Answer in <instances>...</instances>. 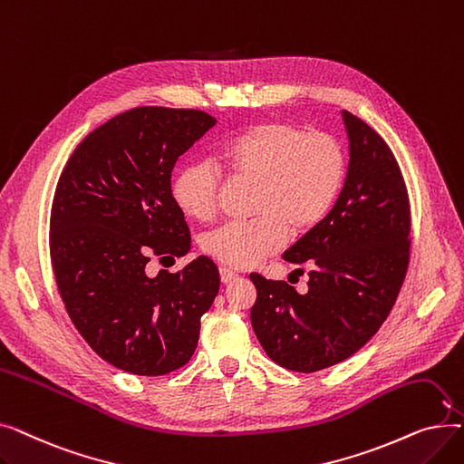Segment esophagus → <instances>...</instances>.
Here are the masks:
<instances>
[{
    "label": "esophagus",
    "mask_w": 464,
    "mask_h": 464,
    "mask_svg": "<svg viewBox=\"0 0 464 464\" xmlns=\"http://www.w3.org/2000/svg\"><path fill=\"white\" fill-rule=\"evenodd\" d=\"M235 278H237V275L231 269H227V266H219V280H222L224 284H227Z\"/></svg>",
    "instance_id": "1"
}]
</instances>
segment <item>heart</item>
Returning a JSON list of instances; mask_svg holds the SVG:
<instances>
[{
  "label": "heart",
  "instance_id": "1",
  "mask_svg": "<svg viewBox=\"0 0 464 464\" xmlns=\"http://www.w3.org/2000/svg\"><path fill=\"white\" fill-rule=\"evenodd\" d=\"M219 161L235 180L256 182L252 222H229L208 231L201 248L218 263L246 269L280 252L291 231L318 227L334 207L348 177L344 144L324 131L287 121H261L219 146ZM222 170L208 160L180 167L173 198L199 222L218 212Z\"/></svg>",
  "mask_w": 464,
  "mask_h": 464
}]
</instances>
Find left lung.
Here are the masks:
<instances>
[{
    "label": "left lung",
    "mask_w": 464,
    "mask_h": 464,
    "mask_svg": "<svg viewBox=\"0 0 464 464\" xmlns=\"http://www.w3.org/2000/svg\"><path fill=\"white\" fill-rule=\"evenodd\" d=\"M343 116L346 184L324 222L284 254L310 266L308 291L301 295L284 280L250 275L259 344L280 367L304 374L343 362L369 343L395 306L410 263L411 212L397 158L361 118Z\"/></svg>",
    "instance_id": "obj_1"
}]
</instances>
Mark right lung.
<instances>
[{
	"mask_svg": "<svg viewBox=\"0 0 464 464\" xmlns=\"http://www.w3.org/2000/svg\"><path fill=\"white\" fill-rule=\"evenodd\" d=\"M214 124L198 109H130L84 137L56 184L48 248L60 297L88 346L124 372L184 367L219 289L205 256L179 273L146 269L189 250L170 175Z\"/></svg>",
	"mask_w": 464,
	"mask_h": 464,
	"instance_id": "obj_1",
	"label": "right lung"
}]
</instances>
